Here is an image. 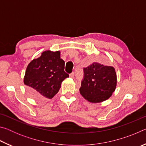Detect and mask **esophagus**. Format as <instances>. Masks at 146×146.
Wrapping results in <instances>:
<instances>
[{
    "mask_svg": "<svg viewBox=\"0 0 146 146\" xmlns=\"http://www.w3.org/2000/svg\"><path fill=\"white\" fill-rule=\"evenodd\" d=\"M74 76H75V73H74L73 72V73H70V76L71 78H74Z\"/></svg>",
    "mask_w": 146,
    "mask_h": 146,
    "instance_id": "esophagus-1",
    "label": "esophagus"
}]
</instances>
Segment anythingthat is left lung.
Here are the masks:
<instances>
[{"label": "left lung", "instance_id": "left-lung-1", "mask_svg": "<svg viewBox=\"0 0 146 146\" xmlns=\"http://www.w3.org/2000/svg\"><path fill=\"white\" fill-rule=\"evenodd\" d=\"M117 86V74L112 66L94 62L84 68V77L80 93L85 99L93 103L108 99Z\"/></svg>", "mask_w": 146, "mask_h": 146}]
</instances>
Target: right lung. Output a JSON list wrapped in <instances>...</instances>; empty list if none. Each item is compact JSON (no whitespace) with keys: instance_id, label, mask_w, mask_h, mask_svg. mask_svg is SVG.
<instances>
[{"instance_id":"add662e5","label":"right lung","mask_w":146,"mask_h":146,"mask_svg":"<svg viewBox=\"0 0 146 146\" xmlns=\"http://www.w3.org/2000/svg\"><path fill=\"white\" fill-rule=\"evenodd\" d=\"M60 55L59 51H44L40 57L28 64L24 83L32 98L51 99L58 92L62 82L69 77L64 71L65 62Z\"/></svg>"}]
</instances>
